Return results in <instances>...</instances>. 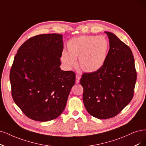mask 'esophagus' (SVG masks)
<instances>
[{"instance_id": "1", "label": "esophagus", "mask_w": 146, "mask_h": 146, "mask_svg": "<svg viewBox=\"0 0 146 146\" xmlns=\"http://www.w3.org/2000/svg\"><path fill=\"white\" fill-rule=\"evenodd\" d=\"M80 76H79V75H76V84H79V81H80Z\"/></svg>"}]
</instances>
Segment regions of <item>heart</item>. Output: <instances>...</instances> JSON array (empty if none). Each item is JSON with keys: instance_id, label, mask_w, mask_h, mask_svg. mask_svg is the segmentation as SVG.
I'll list each match as a JSON object with an SVG mask.
<instances>
[{"instance_id": "1", "label": "heart", "mask_w": 146, "mask_h": 146, "mask_svg": "<svg viewBox=\"0 0 146 146\" xmlns=\"http://www.w3.org/2000/svg\"><path fill=\"white\" fill-rule=\"evenodd\" d=\"M67 50L61 53V61L65 67L70 68L79 65L84 72L93 73L100 69L105 63L110 44L104 36L82 35L70 40Z\"/></svg>"}]
</instances>
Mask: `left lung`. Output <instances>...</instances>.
<instances>
[{"mask_svg":"<svg viewBox=\"0 0 146 146\" xmlns=\"http://www.w3.org/2000/svg\"><path fill=\"white\" fill-rule=\"evenodd\" d=\"M104 32L110 40L105 64L97 72L84 73L80 80L85 108L99 119L117 115L130 103L137 80L131 48L112 32Z\"/></svg>","mask_w":146,"mask_h":146,"instance_id":"obj_1","label":"left lung"}]
</instances>
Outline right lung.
<instances>
[{
  "label": "right lung",
  "mask_w": 146,
  "mask_h": 146,
  "mask_svg": "<svg viewBox=\"0 0 146 146\" xmlns=\"http://www.w3.org/2000/svg\"><path fill=\"white\" fill-rule=\"evenodd\" d=\"M59 34L31 38L17 50L10 71L15 104L32 120L48 121L61 114L76 74L60 68L64 48Z\"/></svg>",
  "instance_id": "right-lung-1"
}]
</instances>
